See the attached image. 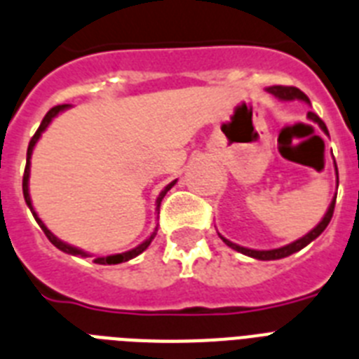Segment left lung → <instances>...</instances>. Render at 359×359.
<instances>
[{
	"label": "left lung",
	"instance_id": "obj_1",
	"mask_svg": "<svg viewBox=\"0 0 359 359\" xmlns=\"http://www.w3.org/2000/svg\"><path fill=\"white\" fill-rule=\"evenodd\" d=\"M269 92H271V94H275L276 97L285 99V101H291V99H302V101H306V103H310L308 95H306L304 92H301L299 88H295V86H282V84H276V86H271ZM308 118H310L311 121H316V123L319 125V127H321V129L325 130L326 134H328V129H326L325 121H323V119L319 118L316 112H308ZM336 171H337V165H336ZM337 184H339V179H337ZM334 206H336V197H334L330 208H328L326 215L323 217V221L316 226V229L311 230V232H308V234H306L304 238H301V240L293 241V243H290V245L280 247V249L252 250V249H245V247L236 245V243H232V241L225 240L223 236H221V240L225 241L226 245L232 247L234 250L241 252V255H247V256H250V258H256V260H280V258H285V256L293 255V252H297V250L304 249V247L308 245L310 241L316 240L317 236H321V232L326 229V226H328V223H330V219H332V215H334Z\"/></svg>",
	"mask_w": 359,
	"mask_h": 359
}]
</instances>
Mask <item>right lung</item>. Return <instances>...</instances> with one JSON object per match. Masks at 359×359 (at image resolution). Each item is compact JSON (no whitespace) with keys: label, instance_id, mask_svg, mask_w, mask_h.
Masks as SVG:
<instances>
[{"label":"right lung","instance_id":"right-lung-1","mask_svg":"<svg viewBox=\"0 0 359 359\" xmlns=\"http://www.w3.org/2000/svg\"><path fill=\"white\" fill-rule=\"evenodd\" d=\"M66 107H68V104H57V107H53V109L49 110V112L46 114V116H43L42 123H40V127H38V130H36V133H34L33 138H31V142H29V147H27V164H25V171H23V197H25V203H27V206H29V208H31V212H33V215H34V219H36V223H38V225H40V229L43 230V234L48 236V240L51 241V243H53V245L57 247V249L64 250V252H68V255H74V256H88V255H86V252H83V250L75 249V247L68 245V243H64V241H60V240H58V238H55V236L51 234V232H49V230H48V226L43 225L42 219H40V217H38V215H36V212H34V208H33V203H31V197H29V164H31L29 160H31V153H33L34 144H36L38 138H40V134H42L43 130H46V127H48V125L51 123V119H53L55 116H57V114L60 112V110L66 109ZM175 182H177V180H173L171 184H168L164 189H162V194H160V195H158V199H156V210H160V203H162V199H164V195L168 194V191H170L171 188H173ZM156 230H158V229H154L153 234H151L149 238H147V240H145L144 243H142V245L136 247V249L127 250V252H121V255L97 256V258H94V262H95V264H101V265H107V264L114 265V264H121V262L133 260L134 256H138L140 252H144V250L147 249V247H149V243H151V241H153L154 236H156Z\"/></svg>","mask_w":359,"mask_h":359}]
</instances>
